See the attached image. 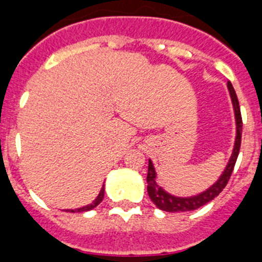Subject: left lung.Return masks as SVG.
<instances>
[{"mask_svg":"<svg viewBox=\"0 0 262 262\" xmlns=\"http://www.w3.org/2000/svg\"><path fill=\"white\" fill-rule=\"evenodd\" d=\"M228 91H230L231 100H232V105H234L235 112V120H236V138H235L234 150H232V155H231L230 160H228L227 166H226L225 171L221 175V178L214 183L209 189L204 190L202 193L197 195H192V197H176L166 190L162 187H159L157 184V172H155L154 166H152L151 160H148V169H147V193L148 197L155 204V206L159 207L160 210L168 211V213H178V211H192L199 209V207L204 206L207 202H210L214 200L219 193L225 189L227 185L228 180L231 178V173L234 171L235 163H236L237 155H239L240 143H242V114H240L239 100H237L236 93H235L234 87L231 84V82H227Z\"/></svg>","mask_w":262,"mask_h":262,"instance_id":"obj_1","label":"left lung"}]
</instances>
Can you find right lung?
<instances>
[{"mask_svg": "<svg viewBox=\"0 0 262 262\" xmlns=\"http://www.w3.org/2000/svg\"><path fill=\"white\" fill-rule=\"evenodd\" d=\"M103 197H104V187H103L102 189H100V192H99L98 197H96V199L94 200L93 204L87 205V206H83V207H79V209H75V210H73V209H72V210H67V211H70V213H75V211H78V213H81V211H89V210H91V209H94V207L98 206V205L100 204V202H102Z\"/></svg>", "mask_w": 262, "mask_h": 262, "instance_id": "obj_1", "label": "right lung"}]
</instances>
